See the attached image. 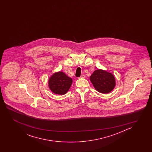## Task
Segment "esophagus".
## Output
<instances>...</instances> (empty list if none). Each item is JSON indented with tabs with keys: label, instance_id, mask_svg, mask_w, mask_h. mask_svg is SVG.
<instances>
[{
	"label": "esophagus",
	"instance_id": "34e87169",
	"mask_svg": "<svg viewBox=\"0 0 152 152\" xmlns=\"http://www.w3.org/2000/svg\"><path fill=\"white\" fill-rule=\"evenodd\" d=\"M85 77H86V76L85 75H81L80 76V78H85Z\"/></svg>",
	"mask_w": 152,
	"mask_h": 152
}]
</instances>
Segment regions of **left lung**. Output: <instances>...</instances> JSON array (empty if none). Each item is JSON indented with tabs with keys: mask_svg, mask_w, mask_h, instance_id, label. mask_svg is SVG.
Segmentation results:
<instances>
[{
	"mask_svg": "<svg viewBox=\"0 0 152 152\" xmlns=\"http://www.w3.org/2000/svg\"><path fill=\"white\" fill-rule=\"evenodd\" d=\"M90 80L94 88L99 92L108 94L115 86V79L113 75L107 72L97 69L91 75Z\"/></svg>",
	"mask_w": 152,
	"mask_h": 152,
	"instance_id": "8db88e82",
	"label": "left lung"
}]
</instances>
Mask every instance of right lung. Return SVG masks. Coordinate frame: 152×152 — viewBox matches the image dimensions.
Returning <instances> with one entry per match:
<instances>
[{"label": "right lung", "instance_id": "right-lung-1", "mask_svg": "<svg viewBox=\"0 0 152 152\" xmlns=\"http://www.w3.org/2000/svg\"><path fill=\"white\" fill-rule=\"evenodd\" d=\"M72 84V79L62 72L54 73L49 80V87L53 93L60 95L66 94Z\"/></svg>", "mask_w": 152, "mask_h": 152}]
</instances>
